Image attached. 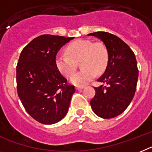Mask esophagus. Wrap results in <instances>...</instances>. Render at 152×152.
I'll return each instance as SVG.
<instances>
[{
    "mask_svg": "<svg viewBox=\"0 0 152 152\" xmlns=\"http://www.w3.org/2000/svg\"><path fill=\"white\" fill-rule=\"evenodd\" d=\"M83 88H84L83 86H76V90H83Z\"/></svg>",
    "mask_w": 152,
    "mask_h": 152,
    "instance_id": "34e87169",
    "label": "esophagus"
}]
</instances>
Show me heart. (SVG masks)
Listing matches in <instances>:
<instances>
[{"label":"heart","mask_w":152,"mask_h":152,"mask_svg":"<svg viewBox=\"0 0 152 152\" xmlns=\"http://www.w3.org/2000/svg\"><path fill=\"white\" fill-rule=\"evenodd\" d=\"M67 55L58 54L56 57L57 69L65 77L69 78L75 71V61L80 59L83 69L73 75L70 82L76 86H84L107 68L109 59L108 51L104 44L94 43L87 39H79L66 48Z\"/></svg>","instance_id":"1"}]
</instances>
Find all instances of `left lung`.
<instances>
[{"mask_svg": "<svg viewBox=\"0 0 152 152\" xmlns=\"http://www.w3.org/2000/svg\"><path fill=\"white\" fill-rule=\"evenodd\" d=\"M87 35L100 39L109 55L105 72L97 80L107 86L94 87L96 94L90 105L98 117L113 118L127 109L134 96L138 79L136 58L131 48L113 34L97 31Z\"/></svg>", "mask_w": 152, "mask_h": 152, "instance_id": "8db88e82", "label": "left lung"}]
</instances>
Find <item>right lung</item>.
<instances>
[{
    "label": "right lung",
    "instance_id": "obj_1",
    "mask_svg": "<svg viewBox=\"0 0 152 152\" xmlns=\"http://www.w3.org/2000/svg\"><path fill=\"white\" fill-rule=\"evenodd\" d=\"M74 37L42 35L21 51L16 67L18 96L25 110L43 124L60 121L68 112L75 86L56 66L57 52Z\"/></svg>",
    "mask_w": 152,
    "mask_h": 152
}]
</instances>
